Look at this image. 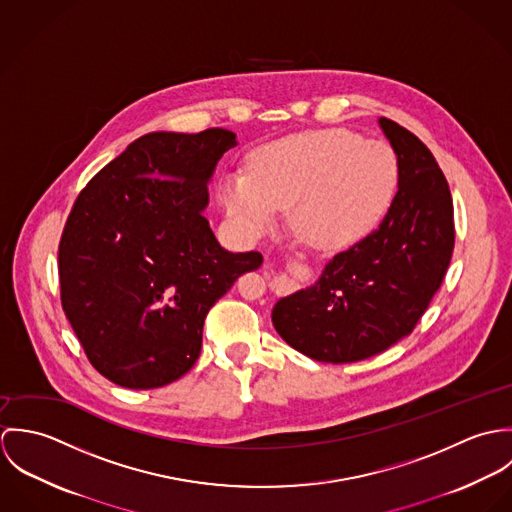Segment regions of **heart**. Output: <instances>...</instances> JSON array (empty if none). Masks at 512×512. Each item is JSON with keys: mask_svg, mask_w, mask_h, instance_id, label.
<instances>
[{"mask_svg": "<svg viewBox=\"0 0 512 512\" xmlns=\"http://www.w3.org/2000/svg\"><path fill=\"white\" fill-rule=\"evenodd\" d=\"M396 185L398 161L384 142L317 130L260 149L250 175H224L220 199L246 232L264 230L278 209L290 207V226L301 242L337 250L378 222Z\"/></svg>", "mask_w": 512, "mask_h": 512, "instance_id": "b5f03b06", "label": "heart"}]
</instances>
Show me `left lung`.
Wrapping results in <instances>:
<instances>
[{
    "instance_id": "1",
    "label": "left lung",
    "mask_w": 512,
    "mask_h": 512,
    "mask_svg": "<svg viewBox=\"0 0 512 512\" xmlns=\"http://www.w3.org/2000/svg\"><path fill=\"white\" fill-rule=\"evenodd\" d=\"M398 155V191L380 224L335 254L315 286L280 299L272 323L295 351L357 363L410 335L445 278L455 244L453 201L436 157L380 118Z\"/></svg>"
}]
</instances>
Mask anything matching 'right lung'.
I'll list each match as a JSON object with an SVG mask.
<instances>
[{"label":"right lung","mask_w":512,"mask_h":512,"mask_svg":"<svg viewBox=\"0 0 512 512\" xmlns=\"http://www.w3.org/2000/svg\"><path fill=\"white\" fill-rule=\"evenodd\" d=\"M236 134L153 132L102 167L74 201L59 244L61 303L102 376L149 390L191 370L209 309L260 252L220 248L203 211Z\"/></svg>","instance_id":"add662e5"}]
</instances>
